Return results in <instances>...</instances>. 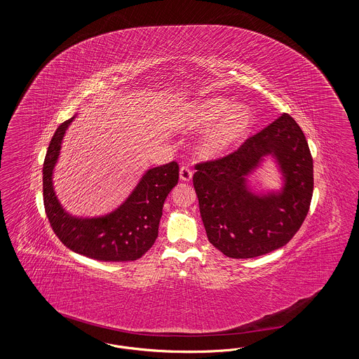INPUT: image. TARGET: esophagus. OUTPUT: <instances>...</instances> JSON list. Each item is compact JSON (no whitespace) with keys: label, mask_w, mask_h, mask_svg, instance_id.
Returning a JSON list of instances; mask_svg holds the SVG:
<instances>
[{"label":"esophagus","mask_w":359,"mask_h":359,"mask_svg":"<svg viewBox=\"0 0 359 359\" xmlns=\"http://www.w3.org/2000/svg\"><path fill=\"white\" fill-rule=\"evenodd\" d=\"M180 179L183 182H189L192 179V171H191V168L188 165H183L180 168Z\"/></svg>","instance_id":"obj_1"}]
</instances>
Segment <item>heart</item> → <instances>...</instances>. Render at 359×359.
Masks as SVG:
<instances>
[{
    "instance_id": "heart-1",
    "label": "heart",
    "mask_w": 359,
    "mask_h": 359,
    "mask_svg": "<svg viewBox=\"0 0 359 359\" xmlns=\"http://www.w3.org/2000/svg\"><path fill=\"white\" fill-rule=\"evenodd\" d=\"M233 104L221 97L205 98L188 107L183 128L188 130L205 129L217 123L203 141L205 154H221L234 149L250 132L253 118L249 109Z\"/></svg>"
}]
</instances>
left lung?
I'll list each match as a JSON object with an SVG mask.
<instances>
[{"instance_id":"obj_1","label":"left lung","mask_w":359,"mask_h":359,"mask_svg":"<svg viewBox=\"0 0 359 359\" xmlns=\"http://www.w3.org/2000/svg\"><path fill=\"white\" fill-rule=\"evenodd\" d=\"M266 154L285 175L278 196L256 197L244 176ZM192 182L207 238L230 258H255L287 245L307 217L313 192V163L300 126L284 113L250 136L237 151L195 164Z\"/></svg>"}]
</instances>
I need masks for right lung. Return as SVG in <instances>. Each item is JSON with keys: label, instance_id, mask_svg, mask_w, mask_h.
I'll use <instances>...</instances> for the list:
<instances>
[{"label": "right lung", "instance_id": "add662e5", "mask_svg": "<svg viewBox=\"0 0 359 359\" xmlns=\"http://www.w3.org/2000/svg\"><path fill=\"white\" fill-rule=\"evenodd\" d=\"M72 120L59 125L43 164V199L52 230L65 246L78 255L106 262L136 261L157 238L163 205L179 180V164L171 161L149 170L114 212L91 219L72 218L57 202L52 187V171Z\"/></svg>", "mask_w": 359, "mask_h": 359}]
</instances>
